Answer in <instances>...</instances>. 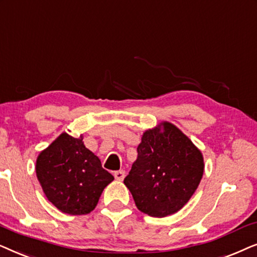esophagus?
<instances>
[{"label":"esophagus","mask_w":257,"mask_h":257,"mask_svg":"<svg viewBox=\"0 0 257 257\" xmlns=\"http://www.w3.org/2000/svg\"><path fill=\"white\" fill-rule=\"evenodd\" d=\"M124 175H125L124 170H117V172L114 173L115 179L117 180V181H122L123 179H124Z\"/></svg>","instance_id":"obj_1"}]
</instances>
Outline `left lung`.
Masks as SVG:
<instances>
[{"instance_id":"left-lung-1","label":"left lung","mask_w":257,"mask_h":257,"mask_svg":"<svg viewBox=\"0 0 257 257\" xmlns=\"http://www.w3.org/2000/svg\"><path fill=\"white\" fill-rule=\"evenodd\" d=\"M204 169L194 143L169 122L147 131L124 179L136 207L154 217L179 211L197 189Z\"/></svg>"}]
</instances>
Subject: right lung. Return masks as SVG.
Masks as SVG:
<instances>
[{
  "label": "right lung",
  "instance_id": "1",
  "mask_svg": "<svg viewBox=\"0 0 257 257\" xmlns=\"http://www.w3.org/2000/svg\"><path fill=\"white\" fill-rule=\"evenodd\" d=\"M82 140L63 133L36 161L43 193L57 209L70 215L94 210L102 191L114 180Z\"/></svg>",
  "mask_w": 257,
  "mask_h": 257
}]
</instances>
